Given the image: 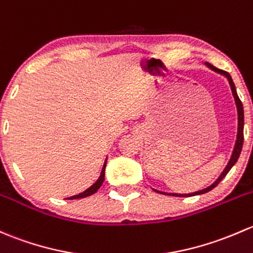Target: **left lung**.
<instances>
[{
    "label": "left lung",
    "mask_w": 253,
    "mask_h": 253,
    "mask_svg": "<svg viewBox=\"0 0 253 253\" xmlns=\"http://www.w3.org/2000/svg\"><path fill=\"white\" fill-rule=\"evenodd\" d=\"M205 65L207 66L209 69H211V70H213L214 73L219 74V75L224 76L225 79L228 80V82H229V86H230V89H232V93H233V97H234V100H235V105H236V111H238V133H236V140H235V144H234V149H233V153H232V156H230L229 161H228L227 166L224 167V169H223L222 173L219 174V177L217 178L216 180H214L213 183H212L211 185H209V187L204 188V189L201 190H198V191H194V193H188V194H178V193H165V191H160V190H156V193H160V194H167V195H171V196H179V198H187V196H194V195H201V194H205L207 193V191L212 190L214 187H217L218 183L220 182V180L223 179V178L227 175L228 172L230 171V169L234 166V165L236 164V161H238L239 156H240V153H241V149H243V143H244V108H243V103H241V100L239 99L238 97V93H236V88H235V84H234L233 82V79L232 76L229 75L228 73H225V71H222L219 70V69L214 68L213 65H211V64L209 63H205Z\"/></svg>",
    "instance_id": "left-lung-1"
}]
</instances>
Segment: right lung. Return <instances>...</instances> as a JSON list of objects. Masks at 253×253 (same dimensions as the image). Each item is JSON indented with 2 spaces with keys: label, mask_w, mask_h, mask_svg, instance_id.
<instances>
[{
  "label": "right lung",
  "mask_w": 253,
  "mask_h": 253,
  "mask_svg": "<svg viewBox=\"0 0 253 253\" xmlns=\"http://www.w3.org/2000/svg\"><path fill=\"white\" fill-rule=\"evenodd\" d=\"M106 161H108V158L105 159L104 164H103V167H102V171H100V174H99V178H98L97 180H95L94 183L91 185L89 188H87L86 190L82 191V193L78 194V195H73L70 196V198H66V200H74V199H82V198H86V196H89L92 195V194H94L95 191H98L100 187H102L103 182H104V177H105V166H106Z\"/></svg>",
  "instance_id": "add662e5"
}]
</instances>
